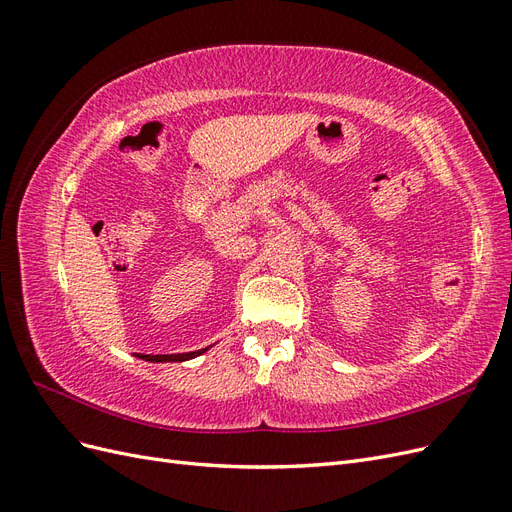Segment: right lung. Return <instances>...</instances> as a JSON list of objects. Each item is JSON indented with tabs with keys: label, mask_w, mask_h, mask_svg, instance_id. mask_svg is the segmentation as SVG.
<instances>
[{
	"label": "right lung",
	"mask_w": 512,
	"mask_h": 512,
	"mask_svg": "<svg viewBox=\"0 0 512 512\" xmlns=\"http://www.w3.org/2000/svg\"><path fill=\"white\" fill-rule=\"evenodd\" d=\"M209 348H203V350H194V352H181V354H145L143 359L145 361H151V363H181V361H190L194 359V356H200L203 352H207Z\"/></svg>",
	"instance_id": "add662e5"
}]
</instances>
